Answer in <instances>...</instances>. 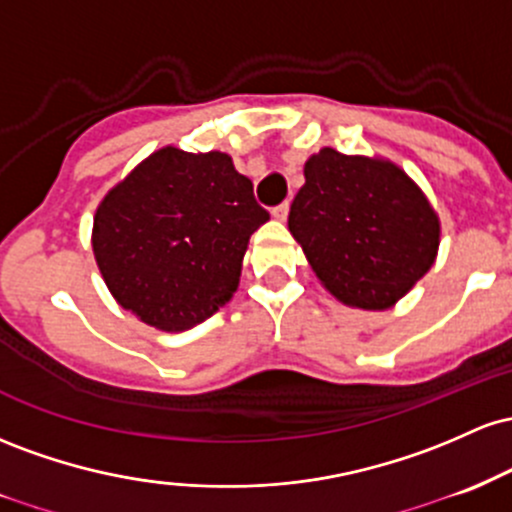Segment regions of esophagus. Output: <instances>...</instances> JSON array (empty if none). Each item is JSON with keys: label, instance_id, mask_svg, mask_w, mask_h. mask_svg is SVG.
Here are the masks:
<instances>
[{"label": "esophagus", "instance_id": "1", "mask_svg": "<svg viewBox=\"0 0 512 512\" xmlns=\"http://www.w3.org/2000/svg\"><path fill=\"white\" fill-rule=\"evenodd\" d=\"M287 212H290V203H287V200H285V203L275 205V208H273V217H275V220H285Z\"/></svg>", "mask_w": 512, "mask_h": 512}]
</instances>
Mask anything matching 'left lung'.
<instances>
[{"label": "left lung", "instance_id": "left-lung-1", "mask_svg": "<svg viewBox=\"0 0 512 512\" xmlns=\"http://www.w3.org/2000/svg\"><path fill=\"white\" fill-rule=\"evenodd\" d=\"M321 283L360 309H387L433 266L440 225L399 166L324 147L304 164L287 217Z\"/></svg>", "mask_w": 512, "mask_h": 512}]
</instances>
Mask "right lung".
Listing matches in <instances>:
<instances>
[{"label":"right lung","mask_w":512,"mask_h":512,"mask_svg":"<svg viewBox=\"0 0 512 512\" xmlns=\"http://www.w3.org/2000/svg\"><path fill=\"white\" fill-rule=\"evenodd\" d=\"M268 217L227 154L164 147L103 198L91 244L120 307L181 331L229 302L249 237Z\"/></svg>","instance_id":"obj_1"}]
</instances>
